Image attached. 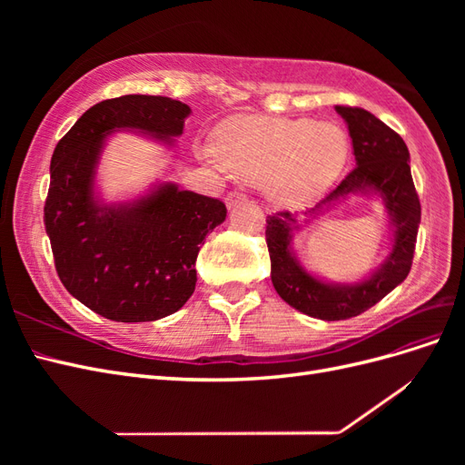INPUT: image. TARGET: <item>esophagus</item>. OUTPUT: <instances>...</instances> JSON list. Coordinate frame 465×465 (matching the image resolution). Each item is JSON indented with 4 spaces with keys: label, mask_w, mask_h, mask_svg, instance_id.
<instances>
[{
    "label": "esophagus",
    "mask_w": 465,
    "mask_h": 465,
    "mask_svg": "<svg viewBox=\"0 0 465 465\" xmlns=\"http://www.w3.org/2000/svg\"><path fill=\"white\" fill-rule=\"evenodd\" d=\"M246 202V193L244 192H229L227 193V198H224V203H227V207L231 209V207H236V205H241V203H244Z\"/></svg>",
    "instance_id": "1"
}]
</instances>
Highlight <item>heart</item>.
Wrapping results in <instances>:
<instances>
[{
    "mask_svg": "<svg viewBox=\"0 0 465 465\" xmlns=\"http://www.w3.org/2000/svg\"><path fill=\"white\" fill-rule=\"evenodd\" d=\"M202 154L234 176L265 184L270 198L299 207L328 190L349 157L345 132L308 118L241 116L221 128L215 147Z\"/></svg>",
    "mask_w": 465,
    "mask_h": 465,
    "instance_id": "b5f03b06",
    "label": "heart"
}]
</instances>
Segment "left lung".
Masks as SVG:
<instances>
[{
    "mask_svg": "<svg viewBox=\"0 0 465 465\" xmlns=\"http://www.w3.org/2000/svg\"><path fill=\"white\" fill-rule=\"evenodd\" d=\"M353 139L357 166L311 213L335 205L353 193H378L393 229L391 252L384 263L359 283H328L308 273L292 252V232L301 229L289 211L267 217L265 242L272 258V283L277 294L299 312L326 322L347 320L369 311L396 289L413 263L420 203L410 168V151L403 139L369 110L335 106Z\"/></svg>",
    "mask_w": 465,
    "mask_h": 465,
    "instance_id": "8db88e82",
    "label": "left lung"
}]
</instances>
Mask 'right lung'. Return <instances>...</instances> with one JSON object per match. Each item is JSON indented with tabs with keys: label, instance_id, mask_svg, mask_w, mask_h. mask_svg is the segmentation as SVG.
I'll use <instances>...</instances> for the list:
<instances>
[{
	"label": "right lung",
	"instance_id": "1",
	"mask_svg": "<svg viewBox=\"0 0 465 465\" xmlns=\"http://www.w3.org/2000/svg\"><path fill=\"white\" fill-rule=\"evenodd\" d=\"M190 106L168 96L125 94L91 106L54 149L45 224L58 277L74 297L114 322H153L180 311L195 289L203 238L227 217L223 202L154 186L134 202L94 195L106 137L118 130L173 145Z\"/></svg>",
	"mask_w": 465,
	"mask_h": 465
}]
</instances>
